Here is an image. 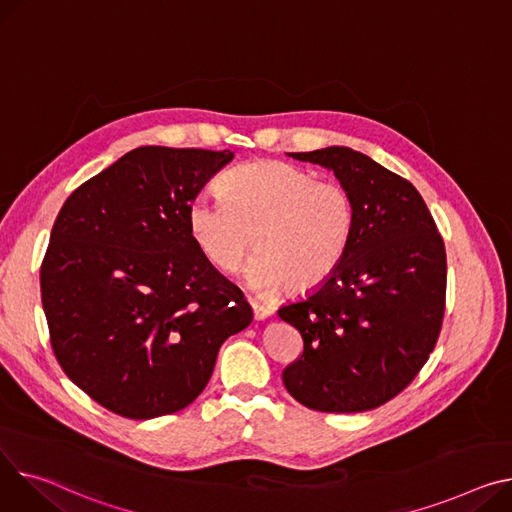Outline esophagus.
<instances>
[{
    "label": "esophagus",
    "instance_id": "esophagus-1",
    "mask_svg": "<svg viewBox=\"0 0 512 512\" xmlns=\"http://www.w3.org/2000/svg\"><path fill=\"white\" fill-rule=\"evenodd\" d=\"M251 309H253L255 321H263V319L271 317V313H274V309H271V306H265V304H261L257 300H251Z\"/></svg>",
    "mask_w": 512,
    "mask_h": 512
}]
</instances>
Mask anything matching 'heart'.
Returning a JSON list of instances; mask_svg holds the SVG:
<instances>
[{
  "label": "heart",
  "instance_id": "b5f03b06",
  "mask_svg": "<svg viewBox=\"0 0 512 512\" xmlns=\"http://www.w3.org/2000/svg\"><path fill=\"white\" fill-rule=\"evenodd\" d=\"M222 193H199L187 224L199 251L224 274L247 269L253 288L309 294L342 267L354 243L358 203L339 181H319L302 166L259 160L232 168Z\"/></svg>",
  "mask_w": 512,
  "mask_h": 512
}]
</instances>
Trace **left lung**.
<instances>
[{"instance_id": "left-lung-1", "label": "left lung", "mask_w": 512, "mask_h": 512, "mask_svg": "<svg viewBox=\"0 0 512 512\" xmlns=\"http://www.w3.org/2000/svg\"><path fill=\"white\" fill-rule=\"evenodd\" d=\"M331 168L358 203L354 243L335 276L280 319L302 335L284 368L288 393L309 410H374L428 362L447 306V251L418 189L362 152H294Z\"/></svg>"}]
</instances>
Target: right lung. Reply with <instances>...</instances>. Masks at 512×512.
I'll use <instances>...</instances> for the list:
<instances>
[{"instance_id":"right-lung-1","label":"right lung","mask_w":512,"mask_h":512,"mask_svg":"<svg viewBox=\"0 0 512 512\" xmlns=\"http://www.w3.org/2000/svg\"><path fill=\"white\" fill-rule=\"evenodd\" d=\"M230 150L142 146L82 183L51 230L41 298L51 348L88 397L131 420L206 389L251 306L195 245L191 199Z\"/></svg>"}]
</instances>
